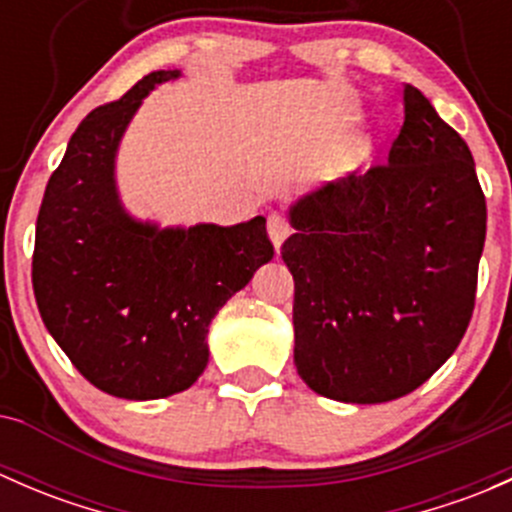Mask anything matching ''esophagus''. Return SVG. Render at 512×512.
Wrapping results in <instances>:
<instances>
[{
    "label": "esophagus",
    "instance_id": "esophagus-1",
    "mask_svg": "<svg viewBox=\"0 0 512 512\" xmlns=\"http://www.w3.org/2000/svg\"><path fill=\"white\" fill-rule=\"evenodd\" d=\"M267 232H270L272 245L280 247L289 235V220L282 213H270L267 215Z\"/></svg>",
    "mask_w": 512,
    "mask_h": 512
}]
</instances>
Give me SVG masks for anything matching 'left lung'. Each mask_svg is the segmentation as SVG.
<instances>
[{
    "instance_id": "1",
    "label": "left lung",
    "mask_w": 512,
    "mask_h": 512,
    "mask_svg": "<svg viewBox=\"0 0 512 512\" xmlns=\"http://www.w3.org/2000/svg\"><path fill=\"white\" fill-rule=\"evenodd\" d=\"M294 366L317 394L384 404L418 389L466 334L485 242V195L466 141L404 84L386 163L289 210Z\"/></svg>"
}]
</instances>
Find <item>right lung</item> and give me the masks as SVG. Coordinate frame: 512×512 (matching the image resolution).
I'll return each mask as SVG.
<instances>
[{
	"mask_svg": "<svg viewBox=\"0 0 512 512\" xmlns=\"http://www.w3.org/2000/svg\"><path fill=\"white\" fill-rule=\"evenodd\" d=\"M153 71L94 108L51 173L36 218L32 285L51 337L86 381L118 399H165L208 366V327L275 247L265 218L158 230L128 218L113 158Z\"/></svg>",
	"mask_w": 512,
	"mask_h": 512,
	"instance_id": "1",
	"label": "right lung"
}]
</instances>
